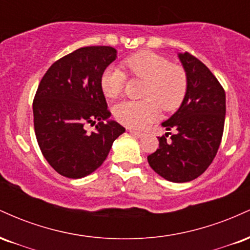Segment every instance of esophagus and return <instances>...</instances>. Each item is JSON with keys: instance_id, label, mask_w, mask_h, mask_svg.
Wrapping results in <instances>:
<instances>
[{"instance_id": "obj_1", "label": "esophagus", "mask_w": 250, "mask_h": 250, "mask_svg": "<svg viewBox=\"0 0 250 250\" xmlns=\"http://www.w3.org/2000/svg\"><path fill=\"white\" fill-rule=\"evenodd\" d=\"M129 133L131 135H134L135 137H139V139H141V137L145 136V133H142V131H134V130H129Z\"/></svg>"}]
</instances>
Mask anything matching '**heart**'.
Returning <instances> with one entry per match:
<instances>
[{"mask_svg":"<svg viewBox=\"0 0 250 250\" xmlns=\"http://www.w3.org/2000/svg\"><path fill=\"white\" fill-rule=\"evenodd\" d=\"M123 65L135 77L146 80L140 101H122L114 107V116L129 128H142L159 117L160 108L175 110L187 91V74L181 65L170 64L168 59L151 51H143L123 61ZM125 73L116 65L103 70L101 89L105 96L117 97L125 83Z\"/></svg>","mask_w":250,"mask_h":250,"instance_id":"b5f03b06","label":"heart"}]
</instances>
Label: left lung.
I'll return each instance as SVG.
<instances>
[{
  "mask_svg": "<svg viewBox=\"0 0 250 250\" xmlns=\"http://www.w3.org/2000/svg\"><path fill=\"white\" fill-rule=\"evenodd\" d=\"M187 74V91L181 105L159 137V149L148 156L149 166L163 179L182 183L205 173L219 150L226 117V94L211 71L189 53L177 54ZM168 134L171 139H167Z\"/></svg>",
  "mask_w": 250,
  "mask_h": 250,
  "instance_id": "8db88e82",
  "label": "left lung"
}]
</instances>
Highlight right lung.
Here are the masks:
<instances>
[{
	"mask_svg": "<svg viewBox=\"0 0 250 250\" xmlns=\"http://www.w3.org/2000/svg\"><path fill=\"white\" fill-rule=\"evenodd\" d=\"M117 57L115 48H80L50 65L33 102L34 128L43 156L62 176L81 179L107 159L125 131L110 120L101 89L103 70ZM99 123L88 133L85 123Z\"/></svg>",
	"mask_w": 250,
	"mask_h": 250,
	"instance_id": "add662e5",
	"label": "right lung"
}]
</instances>
